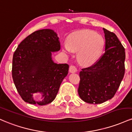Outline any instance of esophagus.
<instances>
[{"label": "esophagus", "mask_w": 132, "mask_h": 132, "mask_svg": "<svg viewBox=\"0 0 132 132\" xmlns=\"http://www.w3.org/2000/svg\"><path fill=\"white\" fill-rule=\"evenodd\" d=\"M69 71H70V73H75V72H77V69L75 66L71 65L69 68Z\"/></svg>", "instance_id": "34e87169"}]
</instances>
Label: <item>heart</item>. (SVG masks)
Listing matches in <instances>:
<instances>
[{
    "label": "heart",
    "instance_id": "1",
    "mask_svg": "<svg viewBox=\"0 0 132 132\" xmlns=\"http://www.w3.org/2000/svg\"><path fill=\"white\" fill-rule=\"evenodd\" d=\"M103 47V39L94 31L82 30L74 32L65 43L66 53L78 52L77 59L81 64L88 66L98 60Z\"/></svg>",
    "mask_w": 132,
    "mask_h": 132
}]
</instances>
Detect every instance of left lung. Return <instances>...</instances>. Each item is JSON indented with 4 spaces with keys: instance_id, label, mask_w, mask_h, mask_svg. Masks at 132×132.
I'll list each match as a JSON object with an SVG mask.
<instances>
[{
    "instance_id": "8db88e82",
    "label": "left lung",
    "mask_w": 132,
    "mask_h": 132,
    "mask_svg": "<svg viewBox=\"0 0 132 132\" xmlns=\"http://www.w3.org/2000/svg\"><path fill=\"white\" fill-rule=\"evenodd\" d=\"M103 30L105 53L93 65L80 72L78 95L88 103H102L113 98L125 74V48L115 34Z\"/></svg>"
}]
</instances>
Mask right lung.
Segmentation results:
<instances>
[{
    "label": "right lung",
    "mask_w": 132,
    "mask_h": 132,
    "mask_svg": "<svg viewBox=\"0 0 132 132\" xmlns=\"http://www.w3.org/2000/svg\"><path fill=\"white\" fill-rule=\"evenodd\" d=\"M60 49L57 33L48 29L35 31L19 45L13 55L12 74L16 88L26 102L45 105L55 98L69 68L67 63L53 61L52 52ZM37 94L41 95L38 101L33 99Z\"/></svg>",
    "instance_id": "obj_1"
}]
</instances>
